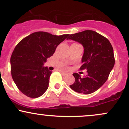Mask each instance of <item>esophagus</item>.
Returning <instances> with one entry per match:
<instances>
[{"label": "esophagus", "mask_w": 129, "mask_h": 129, "mask_svg": "<svg viewBox=\"0 0 129 129\" xmlns=\"http://www.w3.org/2000/svg\"><path fill=\"white\" fill-rule=\"evenodd\" d=\"M61 73V75L63 76V77H66V76H68V74L66 73H64V72H63V71H61L60 72Z\"/></svg>", "instance_id": "34e87169"}]
</instances>
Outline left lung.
<instances>
[{"label":"left lung","mask_w":129,"mask_h":129,"mask_svg":"<svg viewBox=\"0 0 129 129\" xmlns=\"http://www.w3.org/2000/svg\"><path fill=\"white\" fill-rule=\"evenodd\" d=\"M67 39L81 43L84 48L80 70H87V75L82 77L74 73L75 82L71 89L83 94L96 91L107 81L115 63L111 44L107 38L92 30L71 34Z\"/></svg>","instance_id":"8db88e82"}]
</instances>
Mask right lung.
Segmentation results:
<instances>
[{"label":"right lung","mask_w":129,"mask_h":129,"mask_svg":"<svg viewBox=\"0 0 129 129\" xmlns=\"http://www.w3.org/2000/svg\"><path fill=\"white\" fill-rule=\"evenodd\" d=\"M68 36L36 32L16 45L10 58L11 74L18 88L26 96L39 97L47 90L52 71L43 64Z\"/></svg>","instance_id":"obj_1"}]
</instances>
